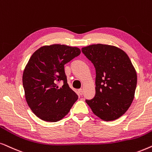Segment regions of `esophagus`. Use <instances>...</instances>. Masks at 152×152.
I'll list each match as a JSON object with an SVG mask.
<instances>
[{"mask_svg": "<svg viewBox=\"0 0 152 152\" xmlns=\"http://www.w3.org/2000/svg\"><path fill=\"white\" fill-rule=\"evenodd\" d=\"M78 94H79L80 95H82L83 94V90L82 89H80V90H78Z\"/></svg>", "mask_w": 152, "mask_h": 152, "instance_id": "1", "label": "esophagus"}]
</instances>
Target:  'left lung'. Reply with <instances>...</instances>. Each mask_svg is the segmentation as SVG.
Masks as SVG:
<instances>
[{
  "instance_id": "8db88e82",
  "label": "left lung",
  "mask_w": 152,
  "mask_h": 152,
  "mask_svg": "<svg viewBox=\"0 0 152 152\" xmlns=\"http://www.w3.org/2000/svg\"><path fill=\"white\" fill-rule=\"evenodd\" d=\"M81 50L96 70V93L86 103L102 120H117L134 98L137 74L130 58L123 50L106 44H92Z\"/></svg>"
}]
</instances>
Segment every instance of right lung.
<instances>
[{
	"mask_svg": "<svg viewBox=\"0 0 152 152\" xmlns=\"http://www.w3.org/2000/svg\"><path fill=\"white\" fill-rule=\"evenodd\" d=\"M80 50L61 44L40 47L32 54L23 74L28 106L36 116L56 122L69 112L78 95L69 87L64 64L80 55ZM63 82L59 88L58 82Z\"/></svg>",
	"mask_w": 152,
	"mask_h": 152,
	"instance_id": "add662e5",
	"label": "right lung"
}]
</instances>
